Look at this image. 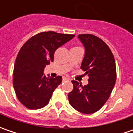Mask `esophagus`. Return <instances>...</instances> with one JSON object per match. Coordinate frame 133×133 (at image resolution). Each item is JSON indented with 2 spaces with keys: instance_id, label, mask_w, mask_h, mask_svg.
Segmentation results:
<instances>
[{
  "instance_id": "obj_1",
  "label": "esophagus",
  "mask_w": 133,
  "mask_h": 133,
  "mask_svg": "<svg viewBox=\"0 0 133 133\" xmlns=\"http://www.w3.org/2000/svg\"><path fill=\"white\" fill-rule=\"evenodd\" d=\"M62 81H63V82H65V81H68V79L67 77H63Z\"/></svg>"
}]
</instances>
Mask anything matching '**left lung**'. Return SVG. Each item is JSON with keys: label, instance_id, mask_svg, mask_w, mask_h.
I'll use <instances>...</instances> for the list:
<instances>
[{"label": "left lung", "instance_id": "left-lung-1", "mask_svg": "<svg viewBox=\"0 0 133 133\" xmlns=\"http://www.w3.org/2000/svg\"><path fill=\"white\" fill-rule=\"evenodd\" d=\"M85 48L81 68L88 75V84L83 87L76 81L68 93L70 105L83 114L98 111L110 96L116 82V64L108 46L92 35H79Z\"/></svg>", "mask_w": 133, "mask_h": 133}]
</instances>
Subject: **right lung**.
Listing matches in <instances>:
<instances>
[{"mask_svg": "<svg viewBox=\"0 0 133 133\" xmlns=\"http://www.w3.org/2000/svg\"><path fill=\"white\" fill-rule=\"evenodd\" d=\"M74 35L45 31L31 37L22 46L14 65L13 87L19 101L29 109L46 105L53 91L62 81L43 74L45 67L54 60V52L71 40Z\"/></svg>", "mask_w": 133, "mask_h": 133, "instance_id": "add662e5", "label": "right lung"}]
</instances>
